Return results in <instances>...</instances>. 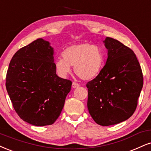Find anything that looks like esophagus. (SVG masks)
Wrapping results in <instances>:
<instances>
[{"mask_svg": "<svg viewBox=\"0 0 151 151\" xmlns=\"http://www.w3.org/2000/svg\"><path fill=\"white\" fill-rule=\"evenodd\" d=\"M80 86V85L78 83H76V82H73L72 83V87L73 88H77V87H78Z\"/></svg>", "mask_w": 151, "mask_h": 151, "instance_id": "34e87169", "label": "esophagus"}]
</instances>
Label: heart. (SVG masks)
Instances as JSON below:
<instances>
[{
    "mask_svg": "<svg viewBox=\"0 0 151 151\" xmlns=\"http://www.w3.org/2000/svg\"><path fill=\"white\" fill-rule=\"evenodd\" d=\"M63 58L55 61L57 73L62 78L70 72V66L80 78L89 81L96 78L103 69L105 62V52L101 46L90 43L73 45L62 53Z\"/></svg>",
    "mask_w": 151,
    "mask_h": 151,
    "instance_id": "heart-1",
    "label": "heart"
}]
</instances>
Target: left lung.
Returning a JSON list of instances; mask_svg holds the SVG:
<instances>
[{
  "label": "left lung",
  "mask_w": 151,
  "mask_h": 151,
  "mask_svg": "<svg viewBox=\"0 0 151 151\" xmlns=\"http://www.w3.org/2000/svg\"><path fill=\"white\" fill-rule=\"evenodd\" d=\"M104 42L108 58L101 73L87 83V108L95 122L109 126L127 120L134 113L144 78L129 47L109 37Z\"/></svg>",
  "instance_id": "1"
}]
</instances>
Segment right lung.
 Here are the masks:
<instances>
[{
  "mask_svg": "<svg viewBox=\"0 0 151 151\" xmlns=\"http://www.w3.org/2000/svg\"><path fill=\"white\" fill-rule=\"evenodd\" d=\"M54 50L38 38L11 59L5 86L16 113L35 126L52 124L60 115L72 82L56 73Z\"/></svg>",
  "mask_w": 151,
  "mask_h": 151,
  "instance_id": "right-lung-1",
  "label": "right lung"
}]
</instances>
